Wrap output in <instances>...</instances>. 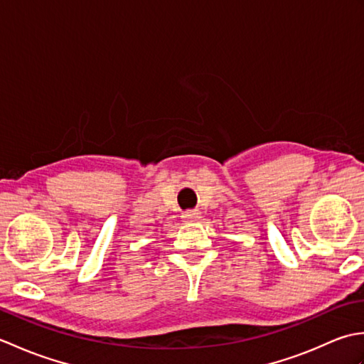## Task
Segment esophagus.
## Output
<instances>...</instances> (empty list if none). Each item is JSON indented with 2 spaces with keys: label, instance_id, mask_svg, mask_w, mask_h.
I'll return each instance as SVG.
<instances>
[{
  "label": "esophagus",
  "instance_id": "1",
  "mask_svg": "<svg viewBox=\"0 0 364 364\" xmlns=\"http://www.w3.org/2000/svg\"><path fill=\"white\" fill-rule=\"evenodd\" d=\"M183 220L184 222H197L200 219V211L198 210H189L183 213Z\"/></svg>",
  "mask_w": 364,
  "mask_h": 364
}]
</instances>
